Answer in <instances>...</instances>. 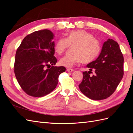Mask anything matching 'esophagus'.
<instances>
[{"label": "esophagus", "mask_w": 133, "mask_h": 133, "mask_svg": "<svg viewBox=\"0 0 133 133\" xmlns=\"http://www.w3.org/2000/svg\"><path fill=\"white\" fill-rule=\"evenodd\" d=\"M66 70H67L68 72H70V73H71V72H73L74 70L73 69H70V68H68V69H66Z\"/></svg>", "instance_id": "1"}]
</instances>
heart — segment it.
I'll return each instance as SVG.
<instances>
[{"mask_svg": "<svg viewBox=\"0 0 133 133\" xmlns=\"http://www.w3.org/2000/svg\"><path fill=\"white\" fill-rule=\"evenodd\" d=\"M65 39H59L54 45V50L59 55L70 46L71 50L60 60L62 65L71 67L80 62L89 63L98 57L100 50V44L91 33L84 30H73L68 33Z\"/></svg>", "mask_w": 133, "mask_h": 133, "instance_id": "1", "label": "heart"}]
</instances>
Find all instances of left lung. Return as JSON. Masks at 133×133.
Here are the masks:
<instances>
[{"label": "left lung", "instance_id": "obj_1", "mask_svg": "<svg viewBox=\"0 0 133 133\" xmlns=\"http://www.w3.org/2000/svg\"><path fill=\"white\" fill-rule=\"evenodd\" d=\"M123 64L124 57L119 44L108 39L104 43L98 58L87 65L90 71L83 72V80L79 85L80 90L92 100L109 97L123 78ZM92 70L95 74L90 76Z\"/></svg>", "mask_w": 133, "mask_h": 133}]
</instances>
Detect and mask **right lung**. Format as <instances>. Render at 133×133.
Wrapping results in <instances>:
<instances>
[{"label": "right lung", "mask_w": 133, "mask_h": 133, "mask_svg": "<svg viewBox=\"0 0 133 133\" xmlns=\"http://www.w3.org/2000/svg\"><path fill=\"white\" fill-rule=\"evenodd\" d=\"M54 35L48 29L35 31L24 38L17 49L14 73L17 81L27 94L42 97L57 87L64 66H54ZM53 65L50 68L48 66Z\"/></svg>", "instance_id": "add662e5"}]
</instances>
